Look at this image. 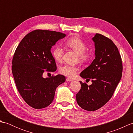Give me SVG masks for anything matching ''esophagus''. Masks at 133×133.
<instances>
[{"instance_id":"obj_1","label":"esophagus","mask_w":133,"mask_h":133,"mask_svg":"<svg viewBox=\"0 0 133 133\" xmlns=\"http://www.w3.org/2000/svg\"><path fill=\"white\" fill-rule=\"evenodd\" d=\"M66 81L67 82H72V79H71V78H67L66 79Z\"/></svg>"}]
</instances>
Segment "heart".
Wrapping results in <instances>:
<instances>
[{
	"label": "heart",
	"mask_w": 133,
	"mask_h": 133,
	"mask_svg": "<svg viewBox=\"0 0 133 133\" xmlns=\"http://www.w3.org/2000/svg\"><path fill=\"white\" fill-rule=\"evenodd\" d=\"M67 46L74 50L78 54L79 61L82 62H84L88 60L89 54L86 52V46L84 42L77 36H74L69 39L67 41ZM63 54V50L60 46H56L52 51V55L55 60L60 62L62 60V55ZM79 67L76 66H71L69 64H64L59 69V72L61 74L67 77L72 78L79 71Z\"/></svg>",
	"instance_id": "1"
}]
</instances>
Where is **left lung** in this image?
<instances>
[{"instance_id": "obj_1", "label": "left lung", "mask_w": 133, "mask_h": 133, "mask_svg": "<svg viewBox=\"0 0 133 133\" xmlns=\"http://www.w3.org/2000/svg\"><path fill=\"white\" fill-rule=\"evenodd\" d=\"M92 40L95 59L80 74L83 79H91L92 84L88 86L80 82L81 89L76 95L78 105L91 111L101 108L111 98L122 77L123 69L119 51L111 39L96 34Z\"/></svg>"}]
</instances>
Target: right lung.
Returning <instances> with one entry per match:
<instances>
[{
  "mask_svg": "<svg viewBox=\"0 0 133 133\" xmlns=\"http://www.w3.org/2000/svg\"><path fill=\"white\" fill-rule=\"evenodd\" d=\"M64 34L36 30L24 36L14 53L12 72L17 89L24 101L36 109L45 108L52 103L57 87L66 81L58 74L44 78L45 71L56 70L51 50Z\"/></svg>",
  "mask_w": 133,
  "mask_h": 133,
  "instance_id": "1",
  "label": "right lung"
}]
</instances>
